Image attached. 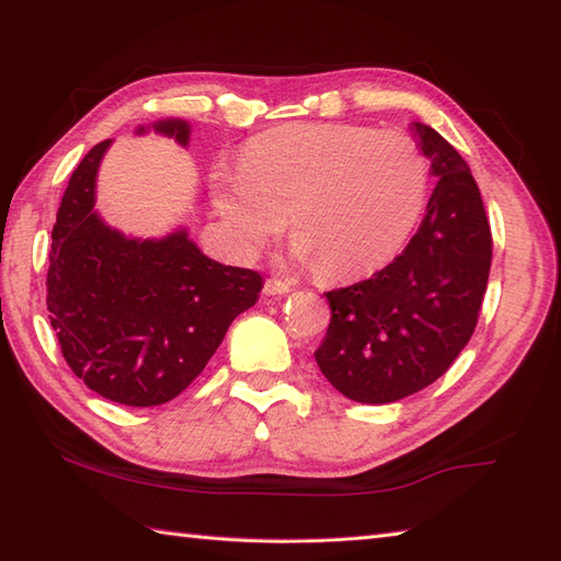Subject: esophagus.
<instances>
[{"mask_svg": "<svg viewBox=\"0 0 561 561\" xmlns=\"http://www.w3.org/2000/svg\"><path fill=\"white\" fill-rule=\"evenodd\" d=\"M293 288L285 280H278V278H268L266 283H264V293L266 295H285V293H290Z\"/></svg>", "mask_w": 561, "mask_h": 561, "instance_id": "obj_1", "label": "esophagus"}]
</instances>
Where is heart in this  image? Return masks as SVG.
Returning <instances> with one entry per match:
<instances>
[{
    "label": "heart",
    "instance_id": "b5f03b06",
    "mask_svg": "<svg viewBox=\"0 0 561 561\" xmlns=\"http://www.w3.org/2000/svg\"><path fill=\"white\" fill-rule=\"evenodd\" d=\"M427 186V160L405 134L293 124L249 141L238 172L210 178V196L240 252H261L288 220L295 259L345 280L401 252Z\"/></svg>",
    "mask_w": 561,
    "mask_h": 561
}]
</instances>
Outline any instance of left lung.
<instances>
[{"mask_svg":"<svg viewBox=\"0 0 561 561\" xmlns=\"http://www.w3.org/2000/svg\"><path fill=\"white\" fill-rule=\"evenodd\" d=\"M417 146L437 186L408 247L367 280L327 293L331 323L317 365L357 403H393L437 381L476 331L492 232L470 168L427 124Z\"/></svg>","mask_w":561,"mask_h":561,"instance_id":"1","label":"left lung"}]
</instances>
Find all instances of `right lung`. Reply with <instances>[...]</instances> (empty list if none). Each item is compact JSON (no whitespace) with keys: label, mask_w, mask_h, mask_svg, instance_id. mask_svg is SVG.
I'll use <instances>...</instances> for the list:
<instances>
[{"label":"right lung","mask_w":561,"mask_h":561,"mask_svg":"<svg viewBox=\"0 0 561 561\" xmlns=\"http://www.w3.org/2000/svg\"><path fill=\"white\" fill-rule=\"evenodd\" d=\"M153 129L190 144L184 119L156 122ZM110 144L83 156L61 196L47 268L49 323L67 365L91 391L151 408L202 375L264 280L208 259L184 228L163 240H134L105 226L93 206Z\"/></svg>","instance_id":"right-lung-1"}]
</instances>
